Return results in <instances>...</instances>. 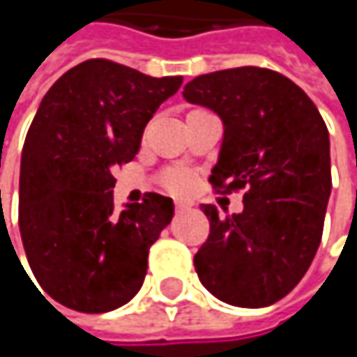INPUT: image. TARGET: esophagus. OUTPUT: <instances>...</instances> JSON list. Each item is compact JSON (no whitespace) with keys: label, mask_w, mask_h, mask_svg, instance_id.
Here are the masks:
<instances>
[{"label":"esophagus","mask_w":357,"mask_h":357,"mask_svg":"<svg viewBox=\"0 0 357 357\" xmlns=\"http://www.w3.org/2000/svg\"><path fill=\"white\" fill-rule=\"evenodd\" d=\"M188 208H190L188 202H176V213H185Z\"/></svg>","instance_id":"obj_1"}]
</instances>
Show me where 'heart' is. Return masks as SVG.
<instances>
[{
    "mask_svg": "<svg viewBox=\"0 0 357 357\" xmlns=\"http://www.w3.org/2000/svg\"><path fill=\"white\" fill-rule=\"evenodd\" d=\"M161 183L172 190V192H188L192 188V176L188 172H181V169H172V172H165L161 176Z\"/></svg>",
    "mask_w": 357,
    "mask_h": 357,
    "instance_id": "1",
    "label": "heart"
}]
</instances>
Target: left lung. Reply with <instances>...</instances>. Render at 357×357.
Segmentation results:
<instances>
[{
  "label": "left lung",
  "instance_id": "8db88e82",
  "mask_svg": "<svg viewBox=\"0 0 357 357\" xmlns=\"http://www.w3.org/2000/svg\"><path fill=\"white\" fill-rule=\"evenodd\" d=\"M181 95L225 126L213 190H246L238 215L202 204L211 234L194 256L198 279L231 306H271L302 281L321 244L331 194L324 119L298 84L256 66L196 76Z\"/></svg>",
  "mask_w": 357,
  "mask_h": 357
}]
</instances>
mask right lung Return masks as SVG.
I'll return each instance as SVG.
<instances>
[{
  "mask_svg": "<svg viewBox=\"0 0 357 357\" xmlns=\"http://www.w3.org/2000/svg\"><path fill=\"white\" fill-rule=\"evenodd\" d=\"M181 80L89 59L43 97L22 149L18 225L38 285L61 306L101 314L142 287L174 202L146 192L117 215L113 172L136 157L149 119Z\"/></svg>",
  "mask_w": 357,
  "mask_h": 357,
  "instance_id": "right-lung-1",
  "label": "right lung"
}]
</instances>
